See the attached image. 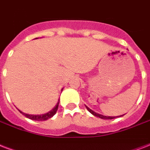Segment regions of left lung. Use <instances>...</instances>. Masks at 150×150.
<instances>
[{"label":"left lung","mask_w":150,"mask_h":150,"mask_svg":"<svg viewBox=\"0 0 150 150\" xmlns=\"http://www.w3.org/2000/svg\"><path fill=\"white\" fill-rule=\"evenodd\" d=\"M86 108H87V110L89 111V112H91V114H93L94 116H96V117H99V118H101V119H105V120H111V119H113V118H116V117H122L123 115H121V116H118V117H107V116H103V115L102 114H99V113H97V112H94L93 110H91V109H89V108L87 106V105H85Z\"/></svg>","instance_id":"1"}]
</instances>
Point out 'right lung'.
<instances>
[{"instance_id": "add662e5", "label": "right lung", "mask_w": 150, "mask_h": 150, "mask_svg": "<svg viewBox=\"0 0 150 150\" xmlns=\"http://www.w3.org/2000/svg\"><path fill=\"white\" fill-rule=\"evenodd\" d=\"M59 103H57V105L54 106L53 109H52L51 111H49L47 113H45V114H41V115H31V114H26V113H24L23 112L20 111V110H18L19 112L25 116V117H27L29 119L33 120H38V121H40V120H46L49 119L51 117H52L55 114V112H56L57 110H58V107H59Z\"/></svg>"}]
</instances>
